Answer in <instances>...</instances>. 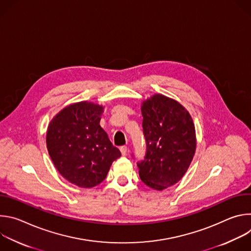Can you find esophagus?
I'll return each mask as SVG.
<instances>
[{
  "instance_id": "1",
  "label": "esophagus",
  "mask_w": 251,
  "mask_h": 251,
  "mask_svg": "<svg viewBox=\"0 0 251 251\" xmlns=\"http://www.w3.org/2000/svg\"><path fill=\"white\" fill-rule=\"evenodd\" d=\"M127 151H128L127 146H121V147H120V152H121V154H122L123 156H125V155L127 154Z\"/></svg>"
}]
</instances>
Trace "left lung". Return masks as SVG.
Segmentation results:
<instances>
[{
	"instance_id": "obj_1",
	"label": "left lung",
	"mask_w": 251,
	"mask_h": 251,
	"mask_svg": "<svg viewBox=\"0 0 251 251\" xmlns=\"http://www.w3.org/2000/svg\"><path fill=\"white\" fill-rule=\"evenodd\" d=\"M142 116L146 153L137 162L139 176L148 187L162 191L181 180L194 158V122L180 103L160 94L143 103Z\"/></svg>"
}]
</instances>
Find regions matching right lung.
Returning <instances> with one entry per match:
<instances>
[{
	"label": "right lung",
	"mask_w": 251,
	"mask_h": 251,
	"mask_svg": "<svg viewBox=\"0 0 251 251\" xmlns=\"http://www.w3.org/2000/svg\"><path fill=\"white\" fill-rule=\"evenodd\" d=\"M103 107L78 102L62 109L50 123L47 146L59 174L80 188L99 185L121 156L99 125Z\"/></svg>",
	"instance_id": "right-lung-1"
}]
</instances>
